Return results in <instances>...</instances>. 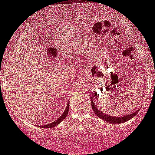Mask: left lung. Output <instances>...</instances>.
Masks as SVG:
<instances>
[{
    "label": "left lung",
    "instance_id": "1",
    "mask_svg": "<svg viewBox=\"0 0 155 155\" xmlns=\"http://www.w3.org/2000/svg\"><path fill=\"white\" fill-rule=\"evenodd\" d=\"M97 94V93H96ZM91 98H92V97ZM92 107H93V111H94V113L98 117V118L103 119V120H106L107 122H109V123L110 124H120V123H124V122L127 121V120H130L132 118H133L134 116H135L136 114H137V111L135 112V113H133L132 114H130V115H127V116H124V117H113L112 116V115H107V114H104L103 113V112L100 111L98 109L96 108V107L95 106V104L93 103V100H92Z\"/></svg>",
    "mask_w": 155,
    "mask_h": 155
}]
</instances>
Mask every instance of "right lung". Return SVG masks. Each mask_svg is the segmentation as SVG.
<instances>
[{"label":"right lung","instance_id":"obj_1","mask_svg":"<svg viewBox=\"0 0 155 155\" xmlns=\"http://www.w3.org/2000/svg\"><path fill=\"white\" fill-rule=\"evenodd\" d=\"M69 111V104H68L67 105V107H66L65 110H64V112L62 114V115H61L60 117H59V118H57V120H54V121H53L52 123L49 124H47V125H44V126H40V127H42V128H52V127H55V126L58 125L60 122H62V120H64V118L67 117V115H68V112Z\"/></svg>","mask_w":155,"mask_h":155}]
</instances>
